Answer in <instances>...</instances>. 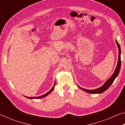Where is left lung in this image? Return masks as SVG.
<instances>
[{"label": "left lung", "mask_w": 125, "mask_h": 125, "mask_svg": "<svg viewBox=\"0 0 125 125\" xmlns=\"http://www.w3.org/2000/svg\"><path fill=\"white\" fill-rule=\"evenodd\" d=\"M116 43L117 44V46L118 49V62H117V66H116L115 70L114 71L113 75H112L111 76V77L109 79H108V80H107L105 82V83L100 88H97L96 89H94V90H88V89H86L82 88L79 85H77L78 87H79L80 89H82V90H83L86 93H90V94H101V93H103L107 89L111 86V84L113 83L114 81L116 79V78L117 77L118 73L120 72V68H121V48H120V46L119 45V43H118V42L117 41V40H116Z\"/></svg>", "instance_id": "8db88e82"}]
</instances>
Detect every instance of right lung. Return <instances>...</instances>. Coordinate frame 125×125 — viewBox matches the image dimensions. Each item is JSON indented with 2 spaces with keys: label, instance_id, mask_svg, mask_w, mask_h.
Instances as JSON below:
<instances>
[{
  "label": "right lung",
  "instance_id": "1",
  "mask_svg": "<svg viewBox=\"0 0 125 125\" xmlns=\"http://www.w3.org/2000/svg\"><path fill=\"white\" fill-rule=\"evenodd\" d=\"M55 85H56V82H54V85L53 86L52 88L51 89V90L49 91V92H48L47 93H46V94H43V95H41V96H37V97H28V96H25V98H28V99H41V98H45V96H47L48 94H50V93H51V92H52V91L54 90V88Z\"/></svg>",
  "mask_w": 125,
  "mask_h": 125
}]
</instances>
